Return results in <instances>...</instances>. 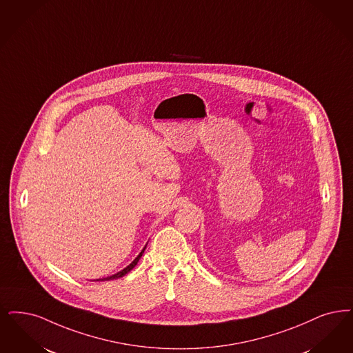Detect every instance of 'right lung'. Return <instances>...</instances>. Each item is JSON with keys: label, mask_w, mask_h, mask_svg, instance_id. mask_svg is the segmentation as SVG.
Segmentation results:
<instances>
[{"label": "right lung", "mask_w": 353, "mask_h": 353, "mask_svg": "<svg viewBox=\"0 0 353 353\" xmlns=\"http://www.w3.org/2000/svg\"><path fill=\"white\" fill-rule=\"evenodd\" d=\"M144 250H145V247L143 248V251H141V254H139V256L128 265V267H126L125 269H122L121 272H118V273H115V274H113V276H110V277H106V279H99V280H97V281H110V280H114V279H119V277H123L125 274H127L131 269L134 268L137 264H138V261H139V259L141 257V254H143V252H144Z\"/></svg>", "instance_id": "right-lung-1"}]
</instances>
